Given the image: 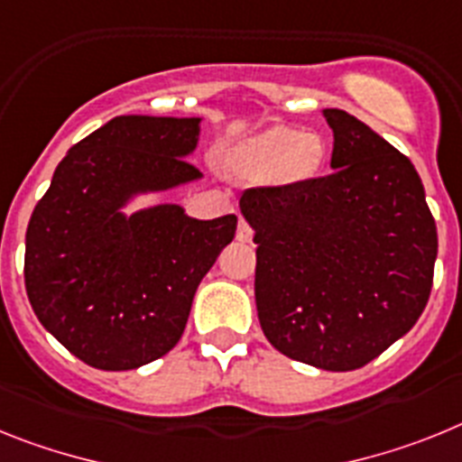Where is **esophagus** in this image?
<instances>
[{
  "instance_id": "1",
  "label": "esophagus",
  "mask_w": 462,
  "mask_h": 462,
  "mask_svg": "<svg viewBox=\"0 0 462 462\" xmlns=\"http://www.w3.org/2000/svg\"><path fill=\"white\" fill-rule=\"evenodd\" d=\"M236 239H239L242 244H248L251 239H254V227L248 226L244 218L239 220V226H236Z\"/></svg>"
}]
</instances>
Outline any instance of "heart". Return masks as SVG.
Segmentation results:
<instances>
[{"label":"heart","instance_id":"obj_1","mask_svg":"<svg viewBox=\"0 0 462 462\" xmlns=\"http://www.w3.org/2000/svg\"><path fill=\"white\" fill-rule=\"evenodd\" d=\"M326 155L323 139L298 127L274 125L239 148V167L248 174H274L281 183H302L319 171Z\"/></svg>","mask_w":462,"mask_h":462}]
</instances>
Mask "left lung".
<instances>
[{
  "mask_svg": "<svg viewBox=\"0 0 462 462\" xmlns=\"http://www.w3.org/2000/svg\"><path fill=\"white\" fill-rule=\"evenodd\" d=\"M320 179L248 188L255 230V304L264 337L320 370L372 363L407 335L432 288L437 226L407 155L342 109Z\"/></svg>",
  "mask_w": 462,
  "mask_h": 462,
  "instance_id": "left-lung-1",
  "label": "left lung"
}]
</instances>
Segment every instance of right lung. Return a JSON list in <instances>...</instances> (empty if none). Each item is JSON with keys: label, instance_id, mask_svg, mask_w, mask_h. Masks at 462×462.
<instances>
[{"label": "right lung", "instance_id": "right-lung-1", "mask_svg": "<svg viewBox=\"0 0 462 462\" xmlns=\"http://www.w3.org/2000/svg\"><path fill=\"white\" fill-rule=\"evenodd\" d=\"M199 118L118 116L69 148L25 235V288L42 326L97 370H134L181 339L192 298L235 239L236 216L179 204L125 216L136 192L199 179Z\"/></svg>", "mask_w": 462, "mask_h": 462}]
</instances>
